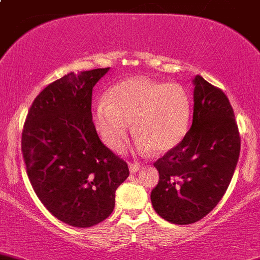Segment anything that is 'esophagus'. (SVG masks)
<instances>
[{"label":"esophagus","mask_w":260,"mask_h":260,"mask_svg":"<svg viewBox=\"0 0 260 260\" xmlns=\"http://www.w3.org/2000/svg\"><path fill=\"white\" fill-rule=\"evenodd\" d=\"M129 169H130V173H136L139 169H140V164L139 162H130L129 164Z\"/></svg>","instance_id":"1"}]
</instances>
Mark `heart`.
I'll list each match as a JSON object with an SVG mask.
<instances>
[{"label":"heart","instance_id":"heart-1","mask_svg":"<svg viewBox=\"0 0 260 260\" xmlns=\"http://www.w3.org/2000/svg\"><path fill=\"white\" fill-rule=\"evenodd\" d=\"M189 114V96L179 84L133 77L112 86L106 100L93 104L92 125L109 148L119 150L134 122L141 148L164 152L180 143Z\"/></svg>","mask_w":260,"mask_h":260}]
</instances>
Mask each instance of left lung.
I'll return each instance as SVG.
<instances>
[{"label": "left lung", "instance_id": "8db88e82", "mask_svg": "<svg viewBox=\"0 0 260 260\" xmlns=\"http://www.w3.org/2000/svg\"><path fill=\"white\" fill-rule=\"evenodd\" d=\"M192 124L183 140L154 162L159 183L155 211L173 224L204 218L228 189L240 152V135L228 98L197 75Z\"/></svg>", "mask_w": 260, "mask_h": 260}]
</instances>
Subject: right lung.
Wrapping results in <instances>:
<instances>
[{"label":"right lung","instance_id":"add662e5","mask_svg":"<svg viewBox=\"0 0 260 260\" xmlns=\"http://www.w3.org/2000/svg\"><path fill=\"white\" fill-rule=\"evenodd\" d=\"M109 69L53 81L35 99L23 125L21 149L32 188L55 218L77 228L105 220L129 176L126 161L101 143L92 125V87Z\"/></svg>","mask_w":260,"mask_h":260}]
</instances>
